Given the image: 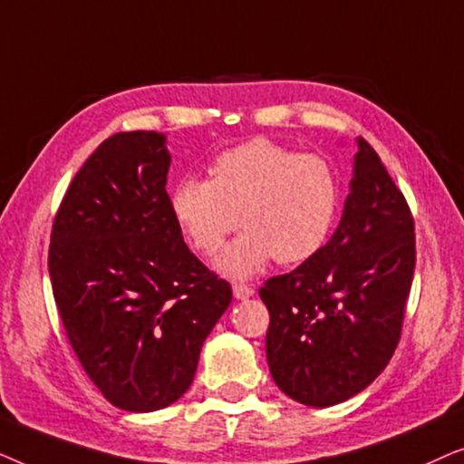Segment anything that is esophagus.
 Wrapping results in <instances>:
<instances>
[{"instance_id": "1", "label": "esophagus", "mask_w": 464, "mask_h": 464, "mask_svg": "<svg viewBox=\"0 0 464 464\" xmlns=\"http://www.w3.org/2000/svg\"><path fill=\"white\" fill-rule=\"evenodd\" d=\"M232 291H234V297H237V300H246V297L253 295V289L249 287V285H243V283L234 285Z\"/></svg>"}]
</instances>
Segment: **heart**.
<instances>
[{
    "mask_svg": "<svg viewBox=\"0 0 464 464\" xmlns=\"http://www.w3.org/2000/svg\"><path fill=\"white\" fill-rule=\"evenodd\" d=\"M340 207V179L325 158L251 139L215 158L211 179L188 177L170 196L183 237L215 256L234 227H245L218 259L230 278H249L272 259L308 262L325 246Z\"/></svg>",
    "mask_w": 464,
    "mask_h": 464,
    "instance_id": "heart-1",
    "label": "heart"
}]
</instances>
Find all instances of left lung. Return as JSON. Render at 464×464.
Instances as JSON below:
<instances>
[{"label":"left lung","mask_w":464,"mask_h":464,"mask_svg":"<svg viewBox=\"0 0 464 464\" xmlns=\"http://www.w3.org/2000/svg\"><path fill=\"white\" fill-rule=\"evenodd\" d=\"M414 266L408 200L359 139L338 230L314 257L259 289L278 389L297 403L329 408L370 386L401 338Z\"/></svg>","instance_id":"obj_1"}]
</instances>
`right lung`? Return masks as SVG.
<instances>
[{
	"instance_id": "add662e5",
	"label": "right lung",
	"mask_w": 464,
	"mask_h": 464,
	"mask_svg": "<svg viewBox=\"0 0 464 464\" xmlns=\"http://www.w3.org/2000/svg\"><path fill=\"white\" fill-rule=\"evenodd\" d=\"M167 137L105 139L73 177L50 234L48 272L69 344L107 401L126 411L175 403L232 302L170 211Z\"/></svg>"
}]
</instances>
